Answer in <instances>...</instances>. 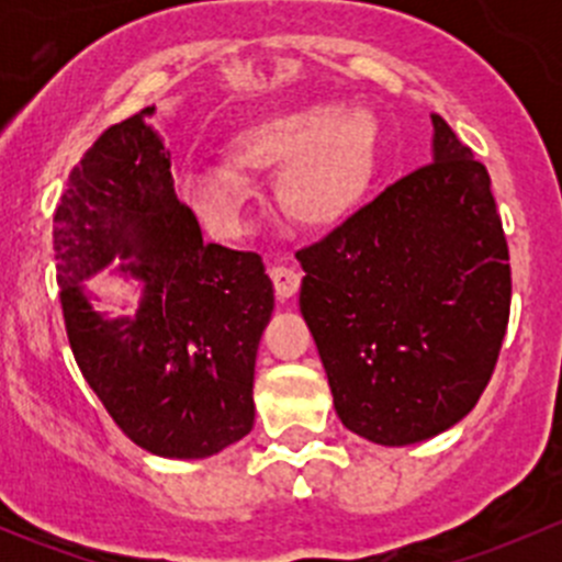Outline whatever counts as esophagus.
Instances as JSON below:
<instances>
[{"label": "esophagus", "mask_w": 562, "mask_h": 562, "mask_svg": "<svg viewBox=\"0 0 562 562\" xmlns=\"http://www.w3.org/2000/svg\"><path fill=\"white\" fill-rule=\"evenodd\" d=\"M269 274H271V282H274V293L280 302L296 296L299 285H302V277H299V271L288 269V266H274Z\"/></svg>", "instance_id": "obj_1"}]
</instances>
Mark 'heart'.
<instances>
[{"mask_svg": "<svg viewBox=\"0 0 562 562\" xmlns=\"http://www.w3.org/2000/svg\"><path fill=\"white\" fill-rule=\"evenodd\" d=\"M378 157V124L364 111L310 103L269 113L241 130L231 162H198L179 173V192L214 231H239L249 198L247 176L271 171L277 201L302 228L342 223L370 187Z\"/></svg>", "mask_w": 562, "mask_h": 562, "instance_id": "obj_1", "label": "heart"}]
</instances>
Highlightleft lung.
Wrapping results in <instances>:
<instances>
[{"instance_id":"8db88e82","label":"left lung","mask_w":562,"mask_h":562,"mask_svg":"<svg viewBox=\"0 0 562 562\" xmlns=\"http://www.w3.org/2000/svg\"><path fill=\"white\" fill-rule=\"evenodd\" d=\"M486 168L432 113V162L296 255L334 411L378 446L462 422L495 370L512 269Z\"/></svg>"}]
</instances>
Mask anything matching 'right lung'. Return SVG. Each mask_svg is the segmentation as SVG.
I'll use <instances>...</instances> for the list:
<instances>
[{"label":"right lung","mask_w":562,"mask_h":562,"mask_svg":"<svg viewBox=\"0 0 562 562\" xmlns=\"http://www.w3.org/2000/svg\"><path fill=\"white\" fill-rule=\"evenodd\" d=\"M151 113L108 127L67 176L56 282L72 356L124 435L149 454L206 459L255 424V356L274 285L260 255L203 241ZM105 268L134 288L133 314L97 310L86 280Z\"/></svg>","instance_id":"add662e5"}]
</instances>
